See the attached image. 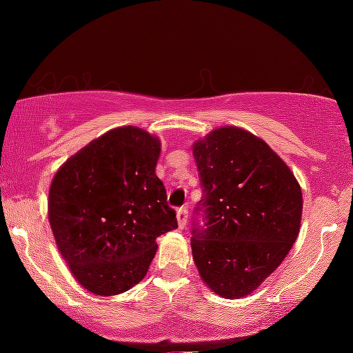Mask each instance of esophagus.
Here are the masks:
<instances>
[{
	"mask_svg": "<svg viewBox=\"0 0 353 353\" xmlns=\"http://www.w3.org/2000/svg\"><path fill=\"white\" fill-rule=\"evenodd\" d=\"M188 214H189V210L185 205L184 208L177 209V224H179V229L185 228V222H188Z\"/></svg>",
	"mask_w": 353,
	"mask_h": 353,
	"instance_id": "34e87169",
	"label": "esophagus"
}]
</instances>
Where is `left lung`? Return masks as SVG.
<instances>
[{"label": "left lung", "instance_id": "obj_1", "mask_svg": "<svg viewBox=\"0 0 353 353\" xmlns=\"http://www.w3.org/2000/svg\"><path fill=\"white\" fill-rule=\"evenodd\" d=\"M192 151L202 188L190 239L194 262L217 295L245 297L282 264L299 236L301 185L267 143L241 128L214 129Z\"/></svg>", "mask_w": 353, "mask_h": 353}]
</instances>
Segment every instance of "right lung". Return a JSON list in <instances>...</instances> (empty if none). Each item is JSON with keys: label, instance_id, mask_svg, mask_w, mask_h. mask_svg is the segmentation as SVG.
Returning a JSON list of instances; mask_svg holds the SVG:
<instances>
[{"label": "right lung", "instance_id": "1", "mask_svg": "<svg viewBox=\"0 0 353 353\" xmlns=\"http://www.w3.org/2000/svg\"><path fill=\"white\" fill-rule=\"evenodd\" d=\"M161 143L134 125L106 132L70 157L50 188L48 214L72 275L96 295H117L148 274L161 234L177 228L163 181Z\"/></svg>", "mask_w": 353, "mask_h": 353}]
</instances>
